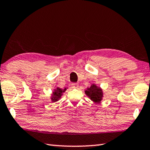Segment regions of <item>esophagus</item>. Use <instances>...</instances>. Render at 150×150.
Returning <instances> with one entry per match:
<instances>
[{
    "label": "esophagus",
    "instance_id": "1",
    "mask_svg": "<svg viewBox=\"0 0 150 150\" xmlns=\"http://www.w3.org/2000/svg\"><path fill=\"white\" fill-rule=\"evenodd\" d=\"M71 86L73 88H79V84L77 83H72Z\"/></svg>",
    "mask_w": 150,
    "mask_h": 150
}]
</instances>
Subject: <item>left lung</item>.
I'll list each match as a JSON object with an SVG mask.
<instances>
[{
	"mask_svg": "<svg viewBox=\"0 0 150 150\" xmlns=\"http://www.w3.org/2000/svg\"><path fill=\"white\" fill-rule=\"evenodd\" d=\"M85 93L91 100L97 103L101 102L103 96L102 89L94 84H92L90 87L85 90Z\"/></svg>",
	"mask_w": 150,
	"mask_h": 150,
	"instance_id": "1",
	"label": "left lung"
}]
</instances>
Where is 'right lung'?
Returning <instances> with one entry per match:
<instances>
[{"instance_id": "add662e5", "label": "right lung", "mask_w": 150, "mask_h": 150, "mask_svg": "<svg viewBox=\"0 0 150 150\" xmlns=\"http://www.w3.org/2000/svg\"><path fill=\"white\" fill-rule=\"evenodd\" d=\"M66 90V88L62 89L60 88H57V89H54V92H52V94L51 96V100L52 102H56L61 98L62 96L63 93Z\"/></svg>"}]
</instances>
